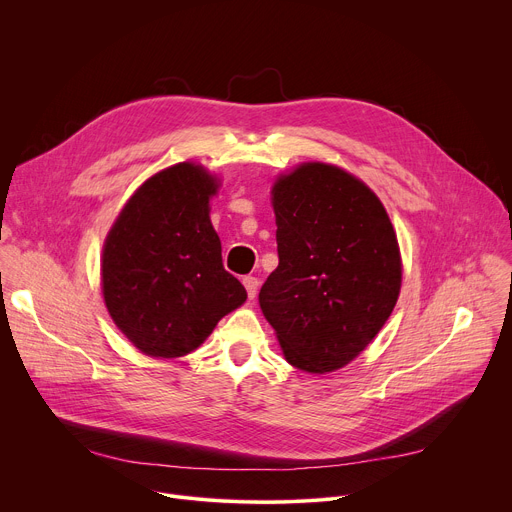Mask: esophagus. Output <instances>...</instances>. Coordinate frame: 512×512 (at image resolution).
Returning <instances> with one entry per match:
<instances>
[{"mask_svg":"<svg viewBox=\"0 0 512 512\" xmlns=\"http://www.w3.org/2000/svg\"><path fill=\"white\" fill-rule=\"evenodd\" d=\"M243 285H245V289H247V296H249V300H253V298L257 296L259 279H257V277H251V275H247V277H243Z\"/></svg>","mask_w":512,"mask_h":512,"instance_id":"obj_1","label":"esophagus"}]
</instances>
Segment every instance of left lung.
I'll return each instance as SVG.
<instances>
[{
	"label": "left lung",
	"mask_w": 512,
	"mask_h": 512,
	"mask_svg": "<svg viewBox=\"0 0 512 512\" xmlns=\"http://www.w3.org/2000/svg\"><path fill=\"white\" fill-rule=\"evenodd\" d=\"M279 265L259 291L285 360L324 375L356 358L389 320L401 253L377 194L338 166L308 162L271 188Z\"/></svg>",
	"instance_id": "8db88e82"
}]
</instances>
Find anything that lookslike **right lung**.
<instances>
[{
  "instance_id": "obj_1",
  "label": "right lung",
  "mask_w": 512,
  "mask_h": 512,
  "mask_svg": "<svg viewBox=\"0 0 512 512\" xmlns=\"http://www.w3.org/2000/svg\"><path fill=\"white\" fill-rule=\"evenodd\" d=\"M216 176L182 162L145 180L113 223L101 259L103 298L117 328L143 354L196 350L247 291L223 267L210 223Z\"/></svg>"
}]
</instances>
